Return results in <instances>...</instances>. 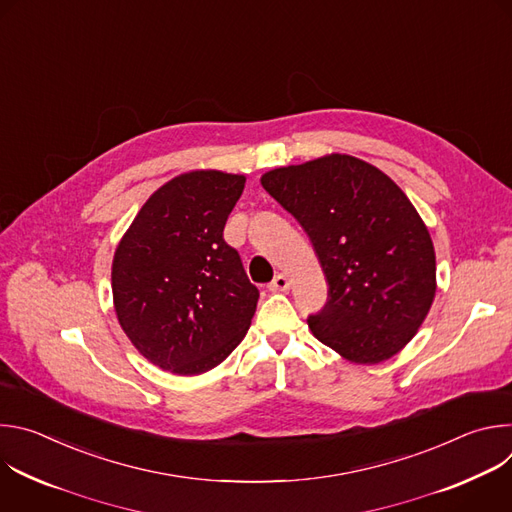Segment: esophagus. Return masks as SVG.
<instances>
[{
  "mask_svg": "<svg viewBox=\"0 0 512 512\" xmlns=\"http://www.w3.org/2000/svg\"><path fill=\"white\" fill-rule=\"evenodd\" d=\"M271 291H287L289 289V279L283 273H277L275 279L269 283Z\"/></svg>",
  "mask_w": 512,
  "mask_h": 512,
  "instance_id": "34e87169",
  "label": "esophagus"
}]
</instances>
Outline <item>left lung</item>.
<instances>
[{
    "label": "left lung",
    "mask_w": 512,
    "mask_h": 512,
    "mask_svg": "<svg viewBox=\"0 0 512 512\" xmlns=\"http://www.w3.org/2000/svg\"><path fill=\"white\" fill-rule=\"evenodd\" d=\"M263 188L308 233L328 281L312 334L377 364L411 342L435 298V251L419 212L377 166L346 154L269 170Z\"/></svg>",
    "instance_id": "1"
}]
</instances>
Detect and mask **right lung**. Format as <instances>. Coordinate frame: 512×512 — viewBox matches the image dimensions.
I'll use <instances>...</instances> for the list:
<instances>
[{
  "label": "right lung",
  "mask_w": 512,
  "mask_h": 512,
  "mask_svg": "<svg viewBox=\"0 0 512 512\" xmlns=\"http://www.w3.org/2000/svg\"><path fill=\"white\" fill-rule=\"evenodd\" d=\"M243 174L192 170L160 186L121 237L111 289L117 320L162 371L218 367L245 338L259 291L223 239Z\"/></svg>",
  "instance_id": "right-lung-1"
}]
</instances>
